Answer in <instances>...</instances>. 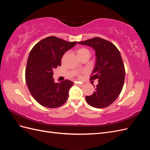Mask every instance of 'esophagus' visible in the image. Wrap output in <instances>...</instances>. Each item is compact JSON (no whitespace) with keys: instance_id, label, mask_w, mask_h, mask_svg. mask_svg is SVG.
I'll use <instances>...</instances> for the list:
<instances>
[{"instance_id":"34e87169","label":"esophagus","mask_w":150,"mask_h":150,"mask_svg":"<svg viewBox=\"0 0 150 150\" xmlns=\"http://www.w3.org/2000/svg\"><path fill=\"white\" fill-rule=\"evenodd\" d=\"M77 84L79 85V86H83L84 85V84H83V83H77Z\"/></svg>"}]
</instances>
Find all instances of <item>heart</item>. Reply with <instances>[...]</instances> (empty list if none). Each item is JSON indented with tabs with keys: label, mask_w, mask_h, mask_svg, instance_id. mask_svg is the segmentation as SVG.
I'll list each match as a JSON object with an SVG mask.
<instances>
[{
	"label": "heart",
	"mask_w": 150,
	"mask_h": 150,
	"mask_svg": "<svg viewBox=\"0 0 150 150\" xmlns=\"http://www.w3.org/2000/svg\"><path fill=\"white\" fill-rule=\"evenodd\" d=\"M77 53H78V56H79V57L81 59H83L84 57H90L91 56V52L87 48H85V47H80L78 49V51H77ZM86 73V72L84 71L82 72V74ZM82 74L79 73V72H77L76 75L78 76L79 78H81V76H82Z\"/></svg>",
	"instance_id": "heart-1"
}]
</instances>
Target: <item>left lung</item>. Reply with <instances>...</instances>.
<instances>
[{
	"label": "left lung",
	"instance_id": "1",
	"mask_svg": "<svg viewBox=\"0 0 150 150\" xmlns=\"http://www.w3.org/2000/svg\"><path fill=\"white\" fill-rule=\"evenodd\" d=\"M78 43L93 47L96 56L90 80L98 79V84L91 96H86V101L96 108L108 107L119 96L123 87L125 69L121 54L112 42L100 38Z\"/></svg>",
	"mask_w": 150,
	"mask_h": 150
}]
</instances>
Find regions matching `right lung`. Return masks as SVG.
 Listing matches in <instances>:
<instances>
[{
  "label": "right lung",
  "mask_w": 150,
  "mask_h": 150,
  "mask_svg": "<svg viewBox=\"0 0 150 150\" xmlns=\"http://www.w3.org/2000/svg\"><path fill=\"white\" fill-rule=\"evenodd\" d=\"M76 43L50 36L32 49L25 68V82L31 95L40 105L55 108L67 101L74 83L66 79L56 83L53 70L61 66L62 56Z\"/></svg>",
  "instance_id": "obj_1"
}]
</instances>
